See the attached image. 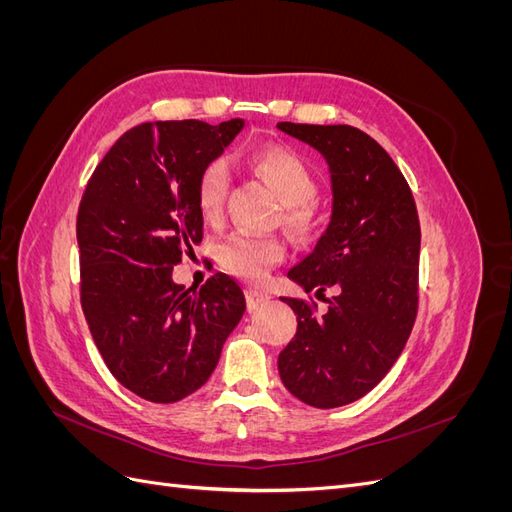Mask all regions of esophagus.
Instances as JSON below:
<instances>
[{
    "label": "esophagus",
    "instance_id": "34e87169",
    "mask_svg": "<svg viewBox=\"0 0 512 512\" xmlns=\"http://www.w3.org/2000/svg\"><path fill=\"white\" fill-rule=\"evenodd\" d=\"M271 299V294L267 290L260 288H247V307L258 309L262 303H267Z\"/></svg>",
    "mask_w": 512,
    "mask_h": 512
}]
</instances>
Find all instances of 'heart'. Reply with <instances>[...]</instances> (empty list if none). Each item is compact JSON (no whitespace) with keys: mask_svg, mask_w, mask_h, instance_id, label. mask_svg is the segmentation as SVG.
Listing matches in <instances>:
<instances>
[{"mask_svg":"<svg viewBox=\"0 0 512 512\" xmlns=\"http://www.w3.org/2000/svg\"><path fill=\"white\" fill-rule=\"evenodd\" d=\"M254 173L269 185V190L286 207L284 222L294 232H305L312 226L309 200L316 194V181L305 162L284 147H262L250 156ZM228 164L226 160L209 162L198 175L196 203L200 215L207 222H220L228 192ZM284 243L271 237H258L250 232H235L220 247V262L230 273L245 280H260L271 267L282 262Z\"/></svg>","mask_w":512,"mask_h":512,"instance_id":"1","label":"heart"}]
</instances>
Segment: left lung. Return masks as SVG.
<instances>
[{
  "mask_svg": "<svg viewBox=\"0 0 512 512\" xmlns=\"http://www.w3.org/2000/svg\"><path fill=\"white\" fill-rule=\"evenodd\" d=\"M277 128L320 153L333 194L327 230L288 277L305 292L337 290L322 316L305 301L282 299L299 329L277 369L303 404L339 408L374 389L408 342L418 305L421 226L408 181L369 134L290 121Z\"/></svg>",
  "mask_w": 512,
  "mask_h": 512,
  "instance_id": "left-lung-1",
  "label": "left lung"
}]
</instances>
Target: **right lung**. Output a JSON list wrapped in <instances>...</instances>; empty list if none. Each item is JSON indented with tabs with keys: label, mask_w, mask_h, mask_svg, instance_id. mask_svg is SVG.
I'll return each instance as SVG.
<instances>
[{
	"label": "right lung",
	"mask_w": 512,
	"mask_h": 512,
	"mask_svg": "<svg viewBox=\"0 0 512 512\" xmlns=\"http://www.w3.org/2000/svg\"><path fill=\"white\" fill-rule=\"evenodd\" d=\"M243 126L141 123L106 153L81 200L76 241L91 337L117 382L153 404L198 391L245 312L243 290L226 273L198 292L173 282L181 252L203 241L200 170Z\"/></svg>",
	"instance_id": "obj_1"
}]
</instances>
